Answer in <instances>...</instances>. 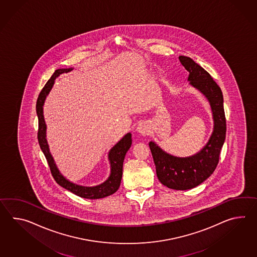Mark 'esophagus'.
<instances>
[{"label": "esophagus", "mask_w": 257, "mask_h": 257, "mask_svg": "<svg viewBox=\"0 0 257 257\" xmlns=\"http://www.w3.org/2000/svg\"><path fill=\"white\" fill-rule=\"evenodd\" d=\"M149 126L146 123H140L137 127V132L141 135H147L149 133Z\"/></svg>", "instance_id": "1"}]
</instances>
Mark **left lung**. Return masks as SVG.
<instances>
[{
  "mask_svg": "<svg viewBox=\"0 0 257 257\" xmlns=\"http://www.w3.org/2000/svg\"><path fill=\"white\" fill-rule=\"evenodd\" d=\"M179 60L190 73L188 80L191 85L199 89L210 102L214 132L205 148L190 158L167 154L154 142L149 143V148L160 183L174 190H188L201 184L216 170L227 127L220 87L210 74L191 58L180 56Z\"/></svg>",
  "mask_w": 257,
  "mask_h": 257,
  "instance_id": "left-lung-1",
  "label": "left lung"
}]
</instances>
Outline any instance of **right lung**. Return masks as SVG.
<instances>
[{"mask_svg":"<svg viewBox=\"0 0 257 257\" xmlns=\"http://www.w3.org/2000/svg\"><path fill=\"white\" fill-rule=\"evenodd\" d=\"M72 69H58L54 74H52V77L48 80L45 86L40 91L39 97L37 99V114L39 118V130H38V140L40 144V149L42 152L45 155L46 160L48 161V164L50 166V170L52 172V177L56 181V183L61 185L64 189H67L73 194L78 195L83 198L87 199H99L108 196L110 194H114L115 192L119 189L120 184V180L122 176V164L125 157L126 152L130 149L132 145L131 134H127L125 137H123L120 142L117 143L114 147L109 151L108 154V160L110 161V167H111V172L110 176L108 180L100 185H97L95 187H84L76 185L74 183H70L63 175L58 171L55 163L53 161L52 155L49 151V147L46 140V124L43 117V104L45 101L46 96L49 94L50 90L52 89V86L54 84V80L63 73H67Z\"/></svg>","mask_w":257,"mask_h":257,"instance_id":"obj_1","label":"right lung"}]
</instances>
